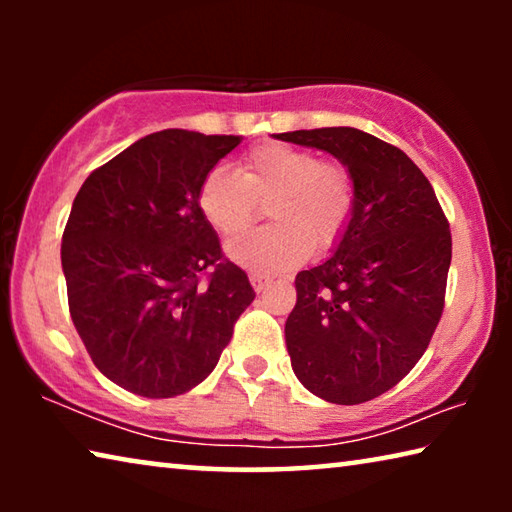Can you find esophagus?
I'll return each mask as SVG.
<instances>
[{"mask_svg": "<svg viewBox=\"0 0 512 512\" xmlns=\"http://www.w3.org/2000/svg\"><path fill=\"white\" fill-rule=\"evenodd\" d=\"M250 277V284H253V289L259 293V291H264L266 287H268V284H271L273 280H271V277H268V275H264V273H250L248 275Z\"/></svg>", "mask_w": 512, "mask_h": 512, "instance_id": "34e87169", "label": "esophagus"}]
</instances>
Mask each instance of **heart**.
I'll list each match as a JSON object with an SVG mask.
<instances>
[{
	"label": "heart",
	"mask_w": 512,
	"mask_h": 512,
	"mask_svg": "<svg viewBox=\"0 0 512 512\" xmlns=\"http://www.w3.org/2000/svg\"><path fill=\"white\" fill-rule=\"evenodd\" d=\"M266 205L273 225L230 241L225 253L262 273L300 266L311 250H327L348 228L354 185L348 167L314 151L264 144L248 151L235 171L212 169L198 189L203 219L221 237L248 230Z\"/></svg>",
	"instance_id": "b5f03b06"
}]
</instances>
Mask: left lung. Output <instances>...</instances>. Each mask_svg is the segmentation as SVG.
I'll return each instance as SVG.
<instances>
[{
  "instance_id": "8db88e82",
  "label": "left lung",
  "mask_w": 512,
  "mask_h": 512,
  "mask_svg": "<svg viewBox=\"0 0 512 512\" xmlns=\"http://www.w3.org/2000/svg\"><path fill=\"white\" fill-rule=\"evenodd\" d=\"M277 140L348 167L354 207L323 264L296 275L284 325L300 384L332 404L391 391L427 350L445 307L452 232L413 160L359 128H314Z\"/></svg>"
}]
</instances>
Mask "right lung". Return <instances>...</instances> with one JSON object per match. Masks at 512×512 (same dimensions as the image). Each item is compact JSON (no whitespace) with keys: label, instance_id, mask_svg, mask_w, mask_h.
I'll return each mask as SVG.
<instances>
[{"label":"right lung","instance_id":"obj_1","mask_svg":"<svg viewBox=\"0 0 512 512\" xmlns=\"http://www.w3.org/2000/svg\"><path fill=\"white\" fill-rule=\"evenodd\" d=\"M239 142L151 133L92 171L74 198L60 246L69 314L101 375L135 395L160 400L201 384L255 300L198 207L203 178Z\"/></svg>","mask_w":512,"mask_h":512}]
</instances>
